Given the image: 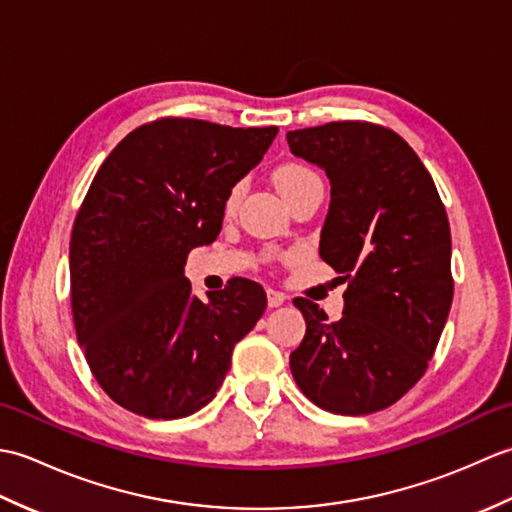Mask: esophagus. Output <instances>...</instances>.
I'll list each match as a JSON object with an SVG mask.
<instances>
[{"mask_svg":"<svg viewBox=\"0 0 512 512\" xmlns=\"http://www.w3.org/2000/svg\"><path fill=\"white\" fill-rule=\"evenodd\" d=\"M286 301V295L284 292H279V290H268V306L270 308H279L281 303Z\"/></svg>","mask_w":512,"mask_h":512,"instance_id":"1","label":"esophagus"}]
</instances>
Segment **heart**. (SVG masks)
Here are the masks:
<instances>
[{"label": "heart", "instance_id": "obj_1", "mask_svg": "<svg viewBox=\"0 0 512 512\" xmlns=\"http://www.w3.org/2000/svg\"><path fill=\"white\" fill-rule=\"evenodd\" d=\"M317 182H321L317 173L308 169L306 165H297V162H288V165L279 167L275 171V184H277V189H279L281 195H284V198L290 193L303 189V187H308V184H317ZM239 193H242V187L237 184V187H233L231 193H228L226 211L235 209V204L239 200Z\"/></svg>", "mask_w": 512, "mask_h": 512}]
</instances>
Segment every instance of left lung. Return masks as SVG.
Here are the masks:
<instances>
[{"mask_svg":"<svg viewBox=\"0 0 512 512\" xmlns=\"http://www.w3.org/2000/svg\"><path fill=\"white\" fill-rule=\"evenodd\" d=\"M288 147L330 180L319 255L347 281L343 317L292 303L306 336L290 372L314 405L365 416L422 378L453 301L451 228L429 171L396 132L343 121L288 132Z\"/></svg>","mask_w":512,"mask_h":512,"instance_id":"8db88e82","label":"left lung"}]
</instances>
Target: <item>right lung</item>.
<instances>
[{"mask_svg":"<svg viewBox=\"0 0 512 512\" xmlns=\"http://www.w3.org/2000/svg\"><path fill=\"white\" fill-rule=\"evenodd\" d=\"M277 132L160 118L127 134L94 176L70 239L72 314L92 374L116 405L184 418L224 383L266 292L237 277L204 303L184 264L220 233L228 193Z\"/></svg>","mask_w":512,"mask_h":512,"instance_id":"1","label":"right lung"}]
</instances>
